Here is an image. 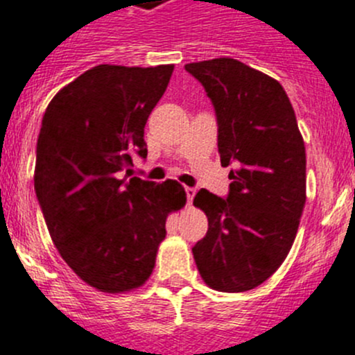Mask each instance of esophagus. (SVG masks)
<instances>
[{"label":"esophagus","instance_id":"1","mask_svg":"<svg viewBox=\"0 0 355 355\" xmlns=\"http://www.w3.org/2000/svg\"><path fill=\"white\" fill-rule=\"evenodd\" d=\"M184 191H186V196H188V205H191V202H193V196H195L196 189H195V188H191V186H186V188H184Z\"/></svg>","mask_w":355,"mask_h":355}]
</instances>
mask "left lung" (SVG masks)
Listing matches in <instances>:
<instances>
[{
  "instance_id": "left-lung-1",
  "label": "left lung",
  "mask_w": 355,
  "mask_h": 355,
  "mask_svg": "<svg viewBox=\"0 0 355 355\" xmlns=\"http://www.w3.org/2000/svg\"><path fill=\"white\" fill-rule=\"evenodd\" d=\"M217 117L220 164L231 171L226 198L207 189L193 205L209 219L193 247L200 276L217 292L264 283L292 248L305 205V146L282 84L234 58L186 63Z\"/></svg>"
}]
</instances>
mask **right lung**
<instances>
[{
  "label": "right lung",
  "instance_id": "add662e5",
  "mask_svg": "<svg viewBox=\"0 0 355 355\" xmlns=\"http://www.w3.org/2000/svg\"><path fill=\"white\" fill-rule=\"evenodd\" d=\"M174 65H96L55 94L43 115L34 189L69 268L93 288L124 293L152 275L166 220L186 203L174 179H121L146 159L145 124Z\"/></svg>",
  "mask_w": 355,
  "mask_h": 355
}]
</instances>
